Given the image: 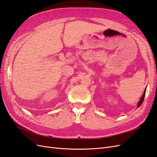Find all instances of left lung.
<instances>
[{"label": "left lung", "instance_id": "8db88e82", "mask_svg": "<svg viewBox=\"0 0 157 157\" xmlns=\"http://www.w3.org/2000/svg\"><path fill=\"white\" fill-rule=\"evenodd\" d=\"M146 89H147V87H146V88H145V91H144V92L143 95H142V96H141V99H140V101L138 102V103H137V107H140L141 106V104H142V103H143V101H144V98H145V96Z\"/></svg>", "mask_w": 157, "mask_h": 157}]
</instances>
